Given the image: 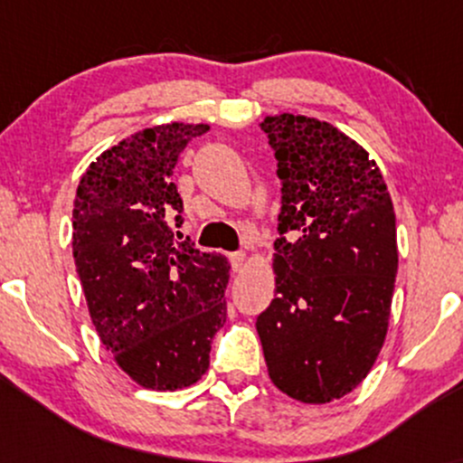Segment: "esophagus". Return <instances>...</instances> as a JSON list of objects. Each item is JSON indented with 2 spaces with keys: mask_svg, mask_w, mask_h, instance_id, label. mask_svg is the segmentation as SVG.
I'll use <instances>...</instances> for the list:
<instances>
[{
  "mask_svg": "<svg viewBox=\"0 0 463 463\" xmlns=\"http://www.w3.org/2000/svg\"><path fill=\"white\" fill-rule=\"evenodd\" d=\"M228 259H231V265L235 272H241L243 268H246V252L243 250H237V252H231L228 254Z\"/></svg>",
  "mask_w": 463,
  "mask_h": 463,
  "instance_id": "34e87169",
  "label": "esophagus"
}]
</instances>
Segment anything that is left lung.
<instances>
[{
	"label": "left lung",
	"instance_id": "left-lung-1",
	"mask_svg": "<svg viewBox=\"0 0 463 463\" xmlns=\"http://www.w3.org/2000/svg\"><path fill=\"white\" fill-rule=\"evenodd\" d=\"M261 128L279 161L280 237L276 298L257 331L274 385L322 405L353 392L385 342L394 206L368 152L326 121L283 113Z\"/></svg>",
	"mask_w": 463,
	"mask_h": 463
}]
</instances>
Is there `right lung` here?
Returning a JSON list of instances; mask_svg holds the SVG:
<instances>
[{
  "label": "right lung",
  "mask_w": 463,
  "mask_h": 463,
  "mask_svg": "<svg viewBox=\"0 0 463 463\" xmlns=\"http://www.w3.org/2000/svg\"><path fill=\"white\" fill-rule=\"evenodd\" d=\"M206 130L137 132L91 163L73 202V259L95 331L119 368L150 390L194 385L226 322L228 261L172 232L183 224L174 167Z\"/></svg>",
  "instance_id": "1"
}]
</instances>
